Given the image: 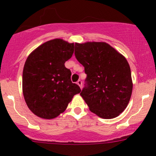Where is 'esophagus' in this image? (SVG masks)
Listing matches in <instances>:
<instances>
[{"label":"esophagus","instance_id":"1","mask_svg":"<svg viewBox=\"0 0 156 156\" xmlns=\"http://www.w3.org/2000/svg\"><path fill=\"white\" fill-rule=\"evenodd\" d=\"M77 84H78V85H79V87H81V89L82 88V81H81V80H78V81H77Z\"/></svg>","mask_w":156,"mask_h":156}]
</instances>
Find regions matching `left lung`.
Masks as SVG:
<instances>
[{"instance_id": "obj_1", "label": "left lung", "mask_w": 156, "mask_h": 156, "mask_svg": "<svg viewBox=\"0 0 156 156\" xmlns=\"http://www.w3.org/2000/svg\"><path fill=\"white\" fill-rule=\"evenodd\" d=\"M75 57L87 74L80 95L99 117L119 116L126 108L133 90L127 59L105 42L75 43Z\"/></svg>"}]
</instances>
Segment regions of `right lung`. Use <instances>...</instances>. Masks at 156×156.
Segmentation results:
<instances>
[{"instance_id": "obj_1", "label": "right lung", "mask_w": 156, "mask_h": 156, "mask_svg": "<svg viewBox=\"0 0 156 156\" xmlns=\"http://www.w3.org/2000/svg\"><path fill=\"white\" fill-rule=\"evenodd\" d=\"M74 43L53 39L28 56L23 72V92L28 107L45 119L57 117L66 109L81 88L71 81L65 62L72 56Z\"/></svg>"}]
</instances>
